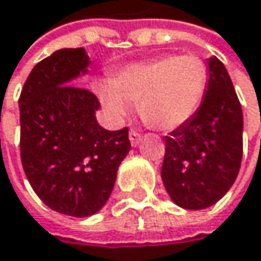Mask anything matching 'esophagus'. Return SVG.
<instances>
[{"label": "esophagus", "mask_w": 261, "mask_h": 261, "mask_svg": "<svg viewBox=\"0 0 261 261\" xmlns=\"http://www.w3.org/2000/svg\"><path fill=\"white\" fill-rule=\"evenodd\" d=\"M128 137H130L131 145H133V146H137V145H139V142H140V137H142V134H140L139 131L131 130L130 134H128Z\"/></svg>", "instance_id": "1"}]
</instances>
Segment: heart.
<instances>
[{
    "instance_id": "b5f03b06",
    "label": "heart",
    "mask_w": 261,
    "mask_h": 261,
    "mask_svg": "<svg viewBox=\"0 0 261 261\" xmlns=\"http://www.w3.org/2000/svg\"><path fill=\"white\" fill-rule=\"evenodd\" d=\"M208 71L195 54H165L131 63L118 71L110 83L98 86L106 109L125 118L131 104H139L142 121L155 130H174L199 109Z\"/></svg>"
}]
</instances>
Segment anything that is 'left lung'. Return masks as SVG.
Segmentation results:
<instances>
[{
	"mask_svg": "<svg viewBox=\"0 0 261 261\" xmlns=\"http://www.w3.org/2000/svg\"><path fill=\"white\" fill-rule=\"evenodd\" d=\"M243 152V115L224 63L208 60V83L196 113L165 136L162 180L182 208L218 202L233 186Z\"/></svg>",
	"mask_w": 261,
	"mask_h": 261,
	"instance_id": "left-lung-1",
	"label": "left lung"
}]
</instances>
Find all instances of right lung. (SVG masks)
<instances>
[{
  "instance_id": "obj_1",
  "label": "right lung",
  "mask_w": 261,
  "mask_h": 261,
  "mask_svg": "<svg viewBox=\"0 0 261 261\" xmlns=\"http://www.w3.org/2000/svg\"><path fill=\"white\" fill-rule=\"evenodd\" d=\"M89 63L83 48L59 49L33 68L19 96L27 178L49 208L75 218L102 208L131 148L128 128H102L96 95L71 84Z\"/></svg>"
}]
</instances>
